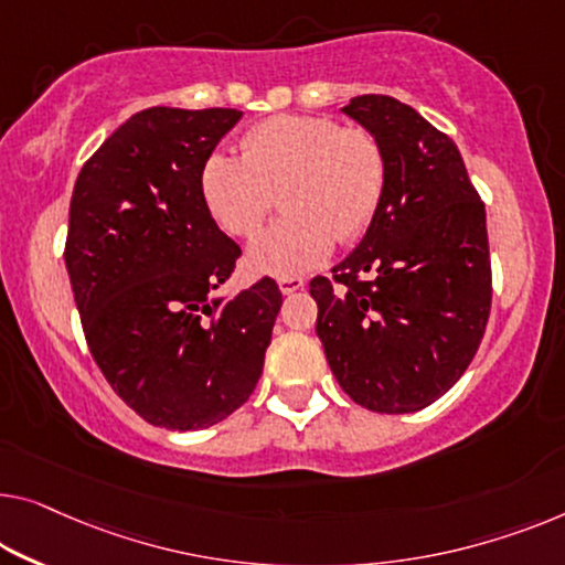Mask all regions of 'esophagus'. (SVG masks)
Wrapping results in <instances>:
<instances>
[{
  "mask_svg": "<svg viewBox=\"0 0 565 565\" xmlns=\"http://www.w3.org/2000/svg\"><path fill=\"white\" fill-rule=\"evenodd\" d=\"M279 289L284 297H289V294L305 289V279L301 276H279Z\"/></svg>",
  "mask_w": 565,
  "mask_h": 565,
  "instance_id": "34e87169",
  "label": "esophagus"
}]
</instances>
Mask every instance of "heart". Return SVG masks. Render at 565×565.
Wrapping results in <instances>:
<instances>
[{
    "label": "heart",
    "instance_id": "heart-1",
    "mask_svg": "<svg viewBox=\"0 0 565 565\" xmlns=\"http://www.w3.org/2000/svg\"><path fill=\"white\" fill-rule=\"evenodd\" d=\"M241 147L243 154H210L200 184L217 225L238 238L260 231L281 192L289 213L250 246L256 271H309L330 256L334 238L355 243L373 225L388 180L373 131L330 116L284 114L248 129Z\"/></svg>",
    "mask_w": 565,
    "mask_h": 565
}]
</instances>
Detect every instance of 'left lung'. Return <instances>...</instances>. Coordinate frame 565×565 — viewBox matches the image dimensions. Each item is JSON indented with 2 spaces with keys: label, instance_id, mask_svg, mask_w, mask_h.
Returning a JSON list of instances; mask_svg holds the SVG:
<instances>
[{
  "label": "left lung",
  "instance_id": "left-lung-1",
  "mask_svg": "<svg viewBox=\"0 0 565 565\" xmlns=\"http://www.w3.org/2000/svg\"><path fill=\"white\" fill-rule=\"evenodd\" d=\"M344 114L383 145L381 210L352 254L315 276L317 334L337 383L375 414H414L465 375L492 307L484 202L444 131L391 96Z\"/></svg>",
  "mask_w": 565,
  "mask_h": 565
}]
</instances>
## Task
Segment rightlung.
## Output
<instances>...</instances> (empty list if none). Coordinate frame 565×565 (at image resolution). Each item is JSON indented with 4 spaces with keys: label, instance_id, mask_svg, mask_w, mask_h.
I'll return each instance as SVG.
<instances>
[{
    "label": "right lung",
    "instance_id": "obj_1",
    "mask_svg": "<svg viewBox=\"0 0 565 565\" xmlns=\"http://www.w3.org/2000/svg\"><path fill=\"white\" fill-rule=\"evenodd\" d=\"M241 116L145 108L73 188L65 266L88 350L126 406L170 431L221 424L248 401L281 309L268 276L213 297L241 248L210 215L200 174Z\"/></svg>",
    "mask_w": 565,
    "mask_h": 565
}]
</instances>
